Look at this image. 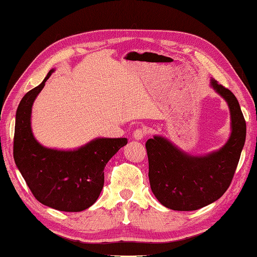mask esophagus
Here are the masks:
<instances>
[{
	"mask_svg": "<svg viewBox=\"0 0 257 257\" xmlns=\"http://www.w3.org/2000/svg\"><path fill=\"white\" fill-rule=\"evenodd\" d=\"M146 134H147V130L144 127L143 128L141 127V128H137L136 130H135L133 136L135 139H136V141H142V139L146 136Z\"/></svg>",
	"mask_w": 257,
	"mask_h": 257,
	"instance_id": "esophagus-1",
	"label": "esophagus"
}]
</instances>
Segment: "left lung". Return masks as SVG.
<instances>
[{
  "mask_svg": "<svg viewBox=\"0 0 257 257\" xmlns=\"http://www.w3.org/2000/svg\"><path fill=\"white\" fill-rule=\"evenodd\" d=\"M211 86L230 110L231 135L225 146L206 156H191L167 139L146 143L151 188L163 206L192 211L218 200L229 188L246 138V122L236 96L214 78Z\"/></svg>",
  "mask_w": 257,
  "mask_h": 257,
  "instance_id": "obj_1",
  "label": "left lung"
}]
</instances>
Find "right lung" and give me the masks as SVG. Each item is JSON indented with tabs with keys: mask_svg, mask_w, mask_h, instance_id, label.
Returning <instances> with one entry per match:
<instances>
[{
	"mask_svg": "<svg viewBox=\"0 0 257 257\" xmlns=\"http://www.w3.org/2000/svg\"><path fill=\"white\" fill-rule=\"evenodd\" d=\"M54 69L22 97L16 114L13 157L40 203L59 211L78 212L94 203L104 184V167L127 138H96L74 151L44 147L31 130V108Z\"/></svg>",
	"mask_w": 257,
	"mask_h": 257,
	"instance_id": "right-lung-1",
	"label": "right lung"
}]
</instances>
